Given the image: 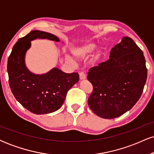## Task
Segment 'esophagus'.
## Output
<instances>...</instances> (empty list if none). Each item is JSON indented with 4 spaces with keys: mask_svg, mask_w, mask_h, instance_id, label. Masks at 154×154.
<instances>
[{
    "mask_svg": "<svg viewBox=\"0 0 154 154\" xmlns=\"http://www.w3.org/2000/svg\"><path fill=\"white\" fill-rule=\"evenodd\" d=\"M79 79H80L81 80H82V79H86V75H85V74L83 73V72H80V73H79Z\"/></svg>",
    "mask_w": 154,
    "mask_h": 154,
    "instance_id": "1",
    "label": "esophagus"
}]
</instances>
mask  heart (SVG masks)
Here are the masks:
<instances>
[{
    "mask_svg": "<svg viewBox=\"0 0 154 154\" xmlns=\"http://www.w3.org/2000/svg\"><path fill=\"white\" fill-rule=\"evenodd\" d=\"M95 48H96V45L94 43H88L82 44V45H77V46L73 48L72 54L77 59H84V58L87 57L88 55L91 54L95 50ZM100 56H101V52L99 51L96 55V58L99 59ZM66 60L69 62H72V60L69 57H66Z\"/></svg>",
    "mask_w": 154,
    "mask_h": 154,
    "instance_id": "1",
    "label": "heart"
}]
</instances>
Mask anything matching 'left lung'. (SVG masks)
<instances>
[{"instance_id": "left-lung-1", "label": "left lung", "mask_w": 154, "mask_h": 154, "mask_svg": "<svg viewBox=\"0 0 154 154\" xmlns=\"http://www.w3.org/2000/svg\"><path fill=\"white\" fill-rule=\"evenodd\" d=\"M87 79L93 86L88 103L96 115L114 119L130 110L140 98L147 79L143 53L124 37L111 49L109 59L92 67Z\"/></svg>"}]
</instances>
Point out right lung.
<instances>
[{"mask_svg":"<svg viewBox=\"0 0 154 154\" xmlns=\"http://www.w3.org/2000/svg\"><path fill=\"white\" fill-rule=\"evenodd\" d=\"M37 38L59 42L51 33L33 30L19 39L14 45L8 59L7 71L12 93L22 106L36 114L54 112L61 107L67 92L79 81L77 72L67 74L54 68L43 75H35L26 68L24 57Z\"/></svg>","mask_w":154,"mask_h":154,"instance_id":"obj_1","label":"right lung"}]
</instances>
